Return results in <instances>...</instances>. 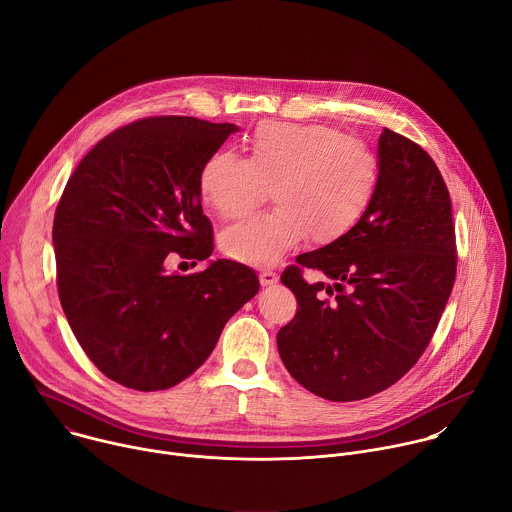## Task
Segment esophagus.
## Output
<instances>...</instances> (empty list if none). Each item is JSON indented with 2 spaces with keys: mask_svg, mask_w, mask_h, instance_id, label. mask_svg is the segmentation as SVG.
<instances>
[{
  "mask_svg": "<svg viewBox=\"0 0 512 512\" xmlns=\"http://www.w3.org/2000/svg\"><path fill=\"white\" fill-rule=\"evenodd\" d=\"M277 273L275 271H271V269H263L261 273H259V281H261V285L263 287H267V285H273V283H277Z\"/></svg>",
  "mask_w": 512,
  "mask_h": 512,
  "instance_id": "34e87169",
  "label": "esophagus"
}]
</instances>
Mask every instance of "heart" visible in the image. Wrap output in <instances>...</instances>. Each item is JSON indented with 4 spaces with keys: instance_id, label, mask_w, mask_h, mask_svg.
Here are the masks:
<instances>
[{
    "instance_id": "heart-1",
    "label": "heart",
    "mask_w": 512,
    "mask_h": 512,
    "mask_svg": "<svg viewBox=\"0 0 512 512\" xmlns=\"http://www.w3.org/2000/svg\"><path fill=\"white\" fill-rule=\"evenodd\" d=\"M379 182V160L367 143L328 125L261 123L249 158L218 152L200 168L198 190L218 216L241 218L267 196L273 210L221 235L223 251L241 263L271 267L306 237L330 245L367 212Z\"/></svg>"
}]
</instances>
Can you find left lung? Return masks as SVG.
<instances>
[{"mask_svg": "<svg viewBox=\"0 0 512 512\" xmlns=\"http://www.w3.org/2000/svg\"><path fill=\"white\" fill-rule=\"evenodd\" d=\"M379 182L360 221L338 241L304 253L308 283L289 267L281 283L298 314L277 332L289 375L328 401H358L397 383L427 348L456 279L452 200L433 160L385 129ZM337 291L330 303L324 293Z\"/></svg>", "mask_w": 512, "mask_h": 512, "instance_id": "1", "label": "left lung"}]
</instances>
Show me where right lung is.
<instances>
[{
	"label": "right lung",
	"instance_id": "1",
	"mask_svg": "<svg viewBox=\"0 0 512 512\" xmlns=\"http://www.w3.org/2000/svg\"><path fill=\"white\" fill-rule=\"evenodd\" d=\"M235 131L194 117L135 121L101 139L62 192L60 304L95 367L123 387L162 391L190 377L259 291L255 271L229 259L192 275L164 265L174 253L212 255L198 174Z\"/></svg>",
	"mask_w": 512,
	"mask_h": 512
}]
</instances>
